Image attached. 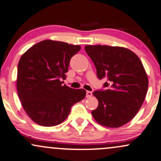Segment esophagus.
I'll use <instances>...</instances> for the list:
<instances>
[{
    "instance_id": "obj_1",
    "label": "esophagus",
    "mask_w": 161,
    "mask_h": 161,
    "mask_svg": "<svg viewBox=\"0 0 161 161\" xmlns=\"http://www.w3.org/2000/svg\"><path fill=\"white\" fill-rule=\"evenodd\" d=\"M92 96V92L87 91L86 92V97H91Z\"/></svg>"
}]
</instances>
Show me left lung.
Wrapping results in <instances>:
<instances>
[{
  "mask_svg": "<svg viewBox=\"0 0 161 161\" xmlns=\"http://www.w3.org/2000/svg\"><path fill=\"white\" fill-rule=\"evenodd\" d=\"M94 62L98 79H106V90L93 92L98 106L92 114L97 122L119 127L131 121L142 106L148 87V76L140 59L126 48L86 46Z\"/></svg>",
  "mask_w": 161,
  "mask_h": 161,
  "instance_id": "obj_1",
  "label": "left lung"
}]
</instances>
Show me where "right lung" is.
Instances as JSON below:
<instances>
[{
	"instance_id": "right-lung-1",
	"label": "right lung",
	"mask_w": 161,
	"mask_h": 161,
	"mask_svg": "<svg viewBox=\"0 0 161 161\" xmlns=\"http://www.w3.org/2000/svg\"><path fill=\"white\" fill-rule=\"evenodd\" d=\"M81 46L46 40L23 54L18 64L17 91L23 109L44 127L59 125L71 107L85 98L86 91L63 85L69 61Z\"/></svg>"
}]
</instances>
